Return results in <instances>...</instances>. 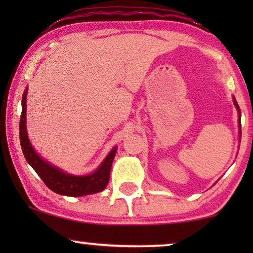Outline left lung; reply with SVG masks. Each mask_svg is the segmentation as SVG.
<instances>
[{
    "label": "left lung",
    "mask_w": 253,
    "mask_h": 253,
    "mask_svg": "<svg viewBox=\"0 0 253 253\" xmlns=\"http://www.w3.org/2000/svg\"><path fill=\"white\" fill-rule=\"evenodd\" d=\"M234 105H235V107H236V108H237L238 114H240V117H238V122H240V127H241V110H240V107H238V105H237V102H236V100H235V98H234ZM240 134H242V133H241V130H240Z\"/></svg>",
    "instance_id": "1"
}]
</instances>
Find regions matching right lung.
Masks as SVG:
<instances>
[{"label": "right lung", "instance_id": "add662e5", "mask_svg": "<svg viewBox=\"0 0 253 253\" xmlns=\"http://www.w3.org/2000/svg\"><path fill=\"white\" fill-rule=\"evenodd\" d=\"M26 92H24L22 100V115L19 122V139L22 146L23 154L26 161L29 162L37 174L40 176L44 184L51 191L58 195L70 196V197H82L86 195H92L102 191L109 182L110 169L115 157L116 148L114 147L107 158L103 160L101 166L91 175L86 176H74L65 174L58 168H55L42 160L33 150L32 145L30 144L29 137L26 132Z\"/></svg>", "mask_w": 253, "mask_h": 253}]
</instances>
